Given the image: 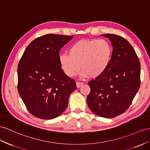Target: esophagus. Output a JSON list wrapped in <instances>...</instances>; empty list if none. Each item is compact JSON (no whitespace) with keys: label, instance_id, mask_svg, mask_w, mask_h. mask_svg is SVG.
I'll list each match as a JSON object with an SVG mask.
<instances>
[{"label":"esophagus","instance_id":"obj_1","mask_svg":"<svg viewBox=\"0 0 150 150\" xmlns=\"http://www.w3.org/2000/svg\"><path fill=\"white\" fill-rule=\"evenodd\" d=\"M83 83L82 82H76V87L79 88L80 87H81L82 86H83Z\"/></svg>","mask_w":150,"mask_h":150}]
</instances>
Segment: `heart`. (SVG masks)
<instances>
[{
	"instance_id": "heart-1",
	"label": "heart",
	"mask_w": 150,
	"mask_h": 150,
	"mask_svg": "<svg viewBox=\"0 0 150 150\" xmlns=\"http://www.w3.org/2000/svg\"><path fill=\"white\" fill-rule=\"evenodd\" d=\"M69 55L59 56V63L64 74L69 77L82 70L83 78L89 76L98 78L109 67L113 54V47L104 39L80 40L75 42L68 49Z\"/></svg>"
}]
</instances>
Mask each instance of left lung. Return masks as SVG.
I'll return each mask as SVG.
<instances>
[{
    "label": "left lung",
    "mask_w": 150,
    "mask_h": 150,
    "mask_svg": "<svg viewBox=\"0 0 150 150\" xmlns=\"http://www.w3.org/2000/svg\"><path fill=\"white\" fill-rule=\"evenodd\" d=\"M102 36L112 42V60L104 74L88 83L91 93L87 103L94 113L110 118L124 113L132 103L140 87L141 64L124 37L110 33Z\"/></svg>",
    "instance_id": "obj_1"
}]
</instances>
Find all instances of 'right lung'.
Here are the masks:
<instances>
[{
  "label": "right lung",
  "instance_id": "1",
  "mask_svg": "<svg viewBox=\"0 0 150 150\" xmlns=\"http://www.w3.org/2000/svg\"><path fill=\"white\" fill-rule=\"evenodd\" d=\"M73 37L47 34L33 40L23 54L18 67V90L34 117L45 120L58 117L76 89L75 80L64 74L59 63L61 49Z\"/></svg>",
  "mask_w": 150,
  "mask_h": 150
}]
</instances>
